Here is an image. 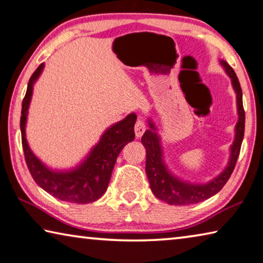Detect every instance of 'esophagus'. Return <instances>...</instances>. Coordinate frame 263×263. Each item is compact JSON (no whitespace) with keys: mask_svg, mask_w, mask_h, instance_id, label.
<instances>
[{"mask_svg":"<svg viewBox=\"0 0 263 263\" xmlns=\"http://www.w3.org/2000/svg\"><path fill=\"white\" fill-rule=\"evenodd\" d=\"M134 130H135V135L137 139L143 135V133L145 132V122L142 118H139L136 120L135 126H134Z\"/></svg>","mask_w":263,"mask_h":263,"instance_id":"1","label":"esophagus"}]
</instances>
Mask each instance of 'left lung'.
Returning a JSON list of instances; mask_svg holds the SVG:
<instances>
[{
  "label": "left lung",
  "instance_id": "left-lung-1",
  "mask_svg": "<svg viewBox=\"0 0 263 263\" xmlns=\"http://www.w3.org/2000/svg\"><path fill=\"white\" fill-rule=\"evenodd\" d=\"M221 65L225 67L226 72L232 79V84L236 92V105H238L239 121L235 127V140L231 147L230 163L225 170L218 176L216 179L208 184H190L182 182L172 176L166 170L164 162L162 160V149L160 144V137L155 133V127L149 122L150 128L142 136L141 142L147 152L145 160V172L150 183V189L158 199H161L170 205H189L197 204L205 199H209L218 193L223 187V185L230 179L233 172L236 161H238L241 143L245 134V109L242 105V91L235 72L229 64L221 60Z\"/></svg>",
  "mask_w": 263,
  "mask_h": 263
}]
</instances>
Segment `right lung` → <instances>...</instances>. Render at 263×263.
Returning <instances> with one entry per match:
<instances>
[{
	"instance_id": "right-lung-1",
	"label": "right lung",
	"mask_w": 263,
	"mask_h": 263,
	"mask_svg": "<svg viewBox=\"0 0 263 263\" xmlns=\"http://www.w3.org/2000/svg\"><path fill=\"white\" fill-rule=\"evenodd\" d=\"M44 64H41L29 80L28 89L22 102L21 133L25 162L32 178L51 196L60 200L76 204H87L99 199L108 186L111 171L124 145L134 141L135 114H129L122 121L107 129L91 154L77 169L55 172L46 167L30 150L25 139V122L29 103L32 96L33 83L40 77Z\"/></svg>"
}]
</instances>
